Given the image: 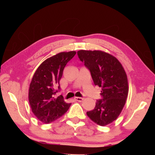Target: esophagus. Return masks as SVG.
Here are the masks:
<instances>
[{"instance_id":"obj_1","label":"esophagus","mask_w":155,"mask_h":155,"mask_svg":"<svg viewBox=\"0 0 155 155\" xmlns=\"http://www.w3.org/2000/svg\"><path fill=\"white\" fill-rule=\"evenodd\" d=\"M75 99L78 101H82V100H83L84 98H82V97H75Z\"/></svg>"}]
</instances>
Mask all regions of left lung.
<instances>
[{
  "label": "left lung",
  "mask_w": 155,
  "mask_h": 155,
  "mask_svg": "<svg viewBox=\"0 0 155 155\" xmlns=\"http://www.w3.org/2000/svg\"><path fill=\"white\" fill-rule=\"evenodd\" d=\"M78 58L90 72L95 85L101 87V99L92 111L87 112L91 120L104 126L115 120L126 104L128 79L120 63L115 57L101 51L80 50Z\"/></svg>",
  "instance_id": "obj_1"
}]
</instances>
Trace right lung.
<instances>
[{
    "instance_id": "add662e5",
    "label": "right lung",
    "mask_w": 155,
    "mask_h": 155,
    "mask_svg": "<svg viewBox=\"0 0 155 155\" xmlns=\"http://www.w3.org/2000/svg\"><path fill=\"white\" fill-rule=\"evenodd\" d=\"M75 51L61 52L46 59L34 74L29 90L31 111L39 120L50 124L62 116L71 104L65 102L61 95L55 98L61 90L60 80L63 69Z\"/></svg>"
}]
</instances>
